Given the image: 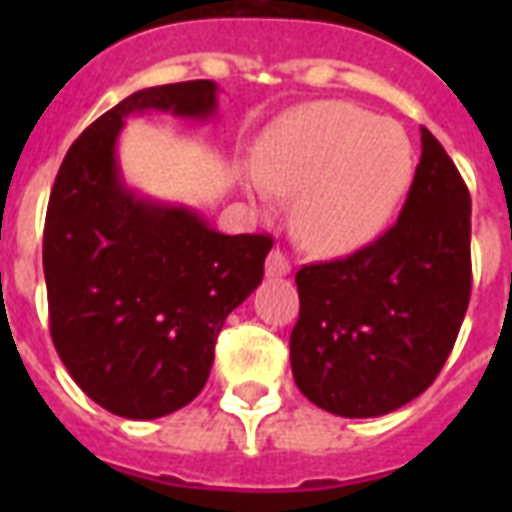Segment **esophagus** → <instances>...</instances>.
I'll return each instance as SVG.
<instances>
[{"instance_id":"34e87169","label":"esophagus","mask_w":512,"mask_h":512,"mask_svg":"<svg viewBox=\"0 0 512 512\" xmlns=\"http://www.w3.org/2000/svg\"><path fill=\"white\" fill-rule=\"evenodd\" d=\"M289 273V260L284 257V252L279 249H273L268 260H265V276H271V279H279V276H287Z\"/></svg>"}]
</instances>
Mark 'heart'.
I'll return each instance as SVG.
<instances>
[{
    "mask_svg": "<svg viewBox=\"0 0 512 512\" xmlns=\"http://www.w3.org/2000/svg\"><path fill=\"white\" fill-rule=\"evenodd\" d=\"M249 191L295 196L292 228L316 255L372 244L414 177L412 140L364 108L319 100L284 114L260 140Z\"/></svg>",
    "mask_w": 512,
    "mask_h": 512,
    "instance_id": "heart-1",
    "label": "heart"
}]
</instances>
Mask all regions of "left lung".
Wrapping results in <instances>:
<instances>
[{"instance_id": "obj_1", "label": "left lung", "mask_w": 512, "mask_h": 512, "mask_svg": "<svg viewBox=\"0 0 512 512\" xmlns=\"http://www.w3.org/2000/svg\"><path fill=\"white\" fill-rule=\"evenodd\" d=\"M385 236L297 271L289 361L300 393L337 417L390 414L430 388L470 300V193L430 130Z\"/></svg>"}]
</instances>
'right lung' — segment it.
<instances>
[{
	"instance_id": "1",
	"label": "right lung",
	"mask_w": 512,
	"mask_h": 512,
	"mask_svg": "<svg viewBox=\"0 0 512 512\" xmlns=\"http://www.w3.org/2000/svg\"><path fill=\"white\" fill-rule=\"evenodd\" d=\"M207 122L209 79L132 92L68 148L44 223V281L60 361L87 396L127 420H156L199 396L225 319L263 281L271 236L225 233L185 204L124 183L127 116Z\"/></svg>"
}]
</instances>
